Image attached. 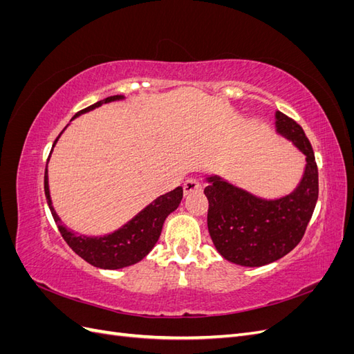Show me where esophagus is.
I'll use <instances>...</instances> for the list:
<instances>
[{
    "label": "esophagus",
    "mask_w": 354,
    "mask_h": 354,
    "mask_svg": "<svg viewBox=\"0 0 354 354\" xmlns=\"http://www.w3.org/2000/svg\"><path fill=\"white\" fill-rule=\"evenodd\" d=\"M183 190H185V195H186V196H189V195H192V194H196V192H201V190H202L201 181H199L198 178H195V177H190V178L186 181V183H185Z\"/></svg>",
    "instance_id": "obj_1"
}]
</instances>
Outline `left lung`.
Wrapping results in <instances>:
<instances>
[{"instance_id":"obj_1","label":"left lung","mask_w":354,"mask_h":354,"mask_svg":"<svg viewBox=\"0 0 354 354\" xmlns=\"http://www.w3.org/2000/svg\"><path fill=\"white\" fill-rule=\"evenodd\" d=\"M277 133L306 155L307 167L299 186L282 199L264 201L209 177L203 190L208 199V230L224 259L246 267H260L282 259L303 239L319 196V173L313 147L301 125L276 113Z\"/></svg>"}]
</instances>
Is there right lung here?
I'll use <instances>...</instances> for the list:
<instances>
[{
  "mask_svg": "<svg viewBox=\"0 0 354 354\" xmlns=\"http://www.w3.org/2000/svg\"><path fill=\"white\" fill-rule=\"evenodd\" d=\"M121 97L122 95H111V97H106L104 100H100L88 106V108L80 111L73 118H77L82 112H88L94 108H97V106L103 103L113 102ZM44 190L53 218H55L57 224L62 238L66 241L72 251L75 254H78L81 259H84L91 266L111 270L122 269V267L131 266L143 260L158 242L160 232H162L165 218L174 209H177L181 199H183V187H177L174 190H171L169 194L159 196L156 201H153L151 205L146 207L140 214H137L130 223H127L122 229L103 238H87L82 236V234H75L71 230H68L62 224L56 211L53 209L48 190L47 169L44 176Z\"/></svg>",
  "mask_w": 354,
  "mask_h": 354,
  "instance_id": "right-lung-1",
  "label": "right lung"
}]
</instances>
